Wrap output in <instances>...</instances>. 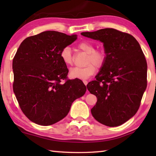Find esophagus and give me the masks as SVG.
<instances>
[{"label": "esophagus", "mask_w": 156, "mask_h": 156, "mask_svg": "<svg viewBox=\"0 0 156 156\" xmlns=\"http://www.w3.org/2000/svg\"><path fill=\"white\" fill-rule=\"evenodd\" d=\"M83 83H84V84H85V85H87V83H88V81L87 80H83Z\"/></svg>", "instance_id": "esophagus-1"}]
</instances>
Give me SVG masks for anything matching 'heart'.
<instances>
[{
  "mask_svg": "<svg viewBox=\"0 0 156 156\" xmlns=\"http://www.w3.org/2000/svg\"><path fill=\"white\" fill-rule=\"evenodd\" d=\"M78 49L87 54L86 58V66L83 67H73L69 70V75L72 78L85 80L93 76L96 72V67H102L107 60V54L103 49H95L94 44L89 41H83L78 44ZM60 58L66 65L73 64L72 50L66 47L60 51Z\"/></svg>",
  "mask_w": 156,
  "mask_h": 156,
  "instance_id": "1",
  "label": "heart"
}]
</instances>
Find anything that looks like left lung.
Returning <instances> with one entry per match:
<instances>
[{
  "label": "left lung",
  "mask_w": 156,
  "mask_h": 156,
  "mask_svg": "<svg viewBox=\"0 0 156 156\" xmlns=\"http://www.w3.org/2000/svg\"><path fill=\"white\" fill-rule=\"evenodd\" d=\"M81 34L102 42L107 54L96 80L87 85L98 99L91 114L102 125H122L138 112L147 87V64L143 51L133 36L113 28Z\"/></svg>",
  "instance_id": "left-lung-1"
}]
</instances>
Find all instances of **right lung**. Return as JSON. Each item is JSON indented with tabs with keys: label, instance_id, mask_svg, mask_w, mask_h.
<instances>
[{
	"label": "right lung",
	"instance_id": "add662e5",
	"mask_svg": "<svg viewBox=\"0 0 156 156\" xmlns=\"http://www.w3.org/2000/svg\"><path fill=\"white\" fill-rule=\"evenodd\" d=\"M76 39V35L46 31L27 37L18 49L12 64L13 90L31 122L43 126L58 122L85 94L83 81L67 78L69 70L60 56Z\"/></svg>",
	"mask_w": 156,
	"mask_h": 156
}]
</instances>
